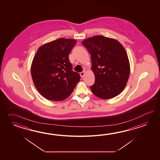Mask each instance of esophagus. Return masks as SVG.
Wrapping results in <instances>:
<instances>
[{
  "instance_id": "34e87169",
  "label": "esophagus",
  "mask_w": 160,
  "mask_h": 160,
  "mask_svg": "<svg viewBox=\"0 0 160 160\" xmlns=\"http://www.w3.org/2000/svg\"><path fill=\"white\" fill-rule=\"evenodd\" d=\"M85 71H83V72H80V75H81V77H84V75H85Z\"/></svg>"
}]
</instances>
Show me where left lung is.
Wrapping results in <instances>:
<instances>
[{
  "instance_id": "left-lung-1",
  "label": "left lung",
  "mask_w": 160,
  "mask_h": 160,
  "mask_svg": "<svg viewBox=\"0 0 160 160\" xmlns=\"http://www.w3.org/2000/svg\"><path fill=\"white\" fill-rule=\"evenodd\" d=\"M91 55L95 83L92 92L103 99L119 95L129 77V61L125 48L115 39L97 35L82 42Z\"/></svg>"
}]
</instances>
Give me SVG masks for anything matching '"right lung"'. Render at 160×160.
<instances>
[{"label": "right lung", "mask_w": 160, "mask_h": 160, "mask_svg": "<svg viewBox=\"0 0 160 160\" xmlns=\"http://www.w3.org/2000/svg\"><path fill=\"white\" fill-rule=\"evenodd\" d=\"M76 42L59 38L42 45L34 56L31 66L32 81L38 91L48 100H65L80 81L78 73L72 71L68 58Z\"/></svg>", "instance_id": "1"}]
</instances>
